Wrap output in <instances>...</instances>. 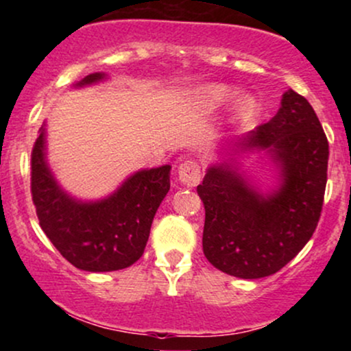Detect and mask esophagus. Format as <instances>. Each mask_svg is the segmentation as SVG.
<instances>
[{
	"mask_svg": "<svg viewBox=\"0 0 351 351\" xmlns=\"http://www.w3.org/2000/svg\"><path fill=\"white\" fill-rule=\"evenodd\" d=\"M180 181L186 186H196L201 180V167L196 160H186L178 168Z\"/></svg>",
	"mask_w": 351,
	"mask_h": 351,
	"instance_id": "esophagus-1",
	"label": "esophagus"
}]
</instances>
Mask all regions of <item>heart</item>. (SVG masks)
<instances>
[{
  "label": "heart",
  "mask_w": 351,
  "mask_h": 351,
  "mask_svg": "<svg viewBox=\"0 0 351 351\" xmlns=\"http://www.w3.org/2000/svg\"><path fill=\"white\" fill-rule=\"evenodd\" d=\"M232 95L231 87L221 86V84H211V86L201 87L198 92H196V99H198V104L203 108H217L223 106L224 102H228L229 97ZM254 112V100L251 97H241L237 100L234 107V115L237 119H247Z\"/></svg>",
  "instance_id": "obj_1"
}]
</instances>
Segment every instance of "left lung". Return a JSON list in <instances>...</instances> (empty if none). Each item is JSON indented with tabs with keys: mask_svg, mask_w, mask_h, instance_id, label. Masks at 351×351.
Returning a JSON list of instances; mask_svg holds the SVG:
<instances>
[{
	"mask_svg": "<svg viewBox=\"0 0 351 351\" xmlns=\"http://www.w3.org/2000/svg\"><path fill=\"white\" fill-rule=\"evenodd\" d=\"M265 148L280 163L282 184L267 198L239 173L211 167L199 184L203 199V252L219 271L261 279L280 271L315 231L324 206L328 140L308 100L291 90L280 108L243 142Z\"/></svg>",
	"mask_w": 351,
	"mask_h": 351,
	"instance_id": "obj_1",
	"label": "left lung"
}]
</instances>
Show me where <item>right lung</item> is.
<instances>
[{
	"label": "right lung",
	"mask_w": 351,
	"mask_h": 351,
	"mask_svg": "<svg viewBox=\"0 0 351 351\" xmlns=\"http://www.w3.org/2000/svg\"><path fill=\"white\" fill-rule=\"evenodd\" d=\"M90 74L77 86L97 82ZM31 152V195L39 224L74 267L110 272L142 257L156 209L170 189V165L130 176L119 191L97 203H79L62 191L46 163L44 127Z\"/></svg>",
	"instance_id": "obj_1"
}]
</instances>
